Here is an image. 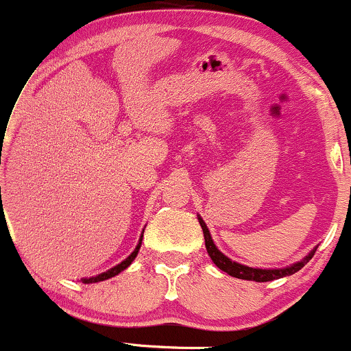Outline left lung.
<instances>
[{"label":"left lung","mask_w":351,"mask_h":351,"mask_svg":"<svg viewBox=\"0 0 351 351\" xmlns=\"http://www.w3.org/2000/svg\"><path fill=\"white\" fill-rule=\"evenodd\" d=\"M198 221H199V224H201V229H203L204 244H206V251L209 254V257H211V259H213V263H215L217 267L221 269V271H224L226 274H229V276H231V277H236V279L256 280V282H271V280L280 279V277L292 276V274H295L297 271H300V269L304 267V265L307 264L310 259H312L313 254H315V251H317V247H315V249H313V251L308 252V256H305L304 259L299 261V263L289 265V267H284V269L247 267V265L234 263V261L229 259L228 256H224V254L216 247L215 241H213L211 234H209V229L206 226V223H204V221L201 219V216H198Z\"/></svg>","instance_id":"8db88e82"}]
</instances>
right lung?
<instances>
[{"label": "right lung", "mask_w": 351, "mask_h": 351, "mask_svg": "<svg viewBox=\"0 0 351 351\" xmlns=\"http://www.w3.org/2000/svg\"><path fill=\"white\" fill-rule=\"evenodd\" d=\"M142 239H143V234L140 236V241H138V244H136V247L134 249V252H132L130 256L127 257V259L122 261V263H120V264H117L115 267L108 269L107 272H102V274H99V276H95V277H88V279H82L84 284H92V282L107 280V279H110V277H115V276H119L120 272L125 271V269H127L128 265H130L132 263H134V259H135V257H136V254H138V251H140V245H142Z\"/></svg>", "instance_id": "right-lung-1"}]
</instances>
